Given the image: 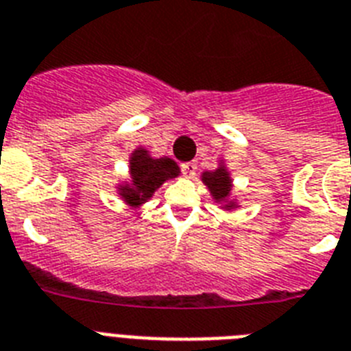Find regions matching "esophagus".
Returning <instances> with one entry per match:
<instances>
[{
  "label": "esophagus",
  "instance_id": "1",
  "mask_svg": "<svg viewBox=\"0 0 351 351\" xmlns=\"http://www.w3.org/2000/svg\"><path fill=\"white\" fill-rule=\"evenodd\" d=\"M182 173L187 178H193L196 175V162H185V164H182Z\"/></svg>",
  "mask_w": 351,
  "mask_h": 351
}]
</instances>
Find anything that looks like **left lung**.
<instances>
[{
  "instance_id": "obj_1",
  "label": "left lung",
  "mask_w": 351,
  "mask_h": 351,
  "mask_svg": "<svg viewBox=\"0 0 351 351\" xmlns=\"http://www.w3.org/2000/svg\"><path fill=\"white\" fill-rule=\"evenodd\" d=\"M202 182L209 187L210 195L215 196L216 202H227L230 189H232V180H230L229 171L223 166L215 171H205L202 175ZM232 207H234V202H227L225 205V209H232Z\"/></svg>"
}]
</instances>
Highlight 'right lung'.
Masks as SVG:
<instances>
[{
    "instance_id": "1",
    "label": "right lung",
    "mask_w": 351,
    "mask_h": 351,
    "mask_svg": "<svg viewBox=\"0 0 351 351\" xmlns=\"http://www.w3.org/2000/svg\"><path fill=\"white\" fill-rule=\"evenodd\" d=\"M180 173V167L175 160L167 156L151 158L147 149L136 147L130 158L131 184H124L119 187V195L124 198L131 207H138L153 196L158 187L169 178H175Z\"/></svg>"
}]
</instances>
